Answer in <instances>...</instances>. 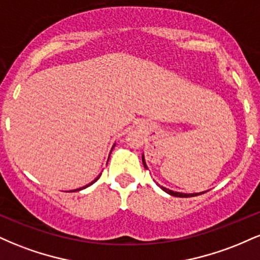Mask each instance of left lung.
I'll list each match as a JSON object with an SVG mask.
<instances>
[{
    "mask_svg": "<svg viewBox=\"0 0 260 260\" xmlns=\"http://www.w3.org/2000/svg\"><path fill=\"white\" fill-rule=\"evenodd\" d=\"M142 161H143V165H144V168L148 169L147 162H145V159H144V154L142 155ZM160 188L164 190V192L168 193V194L174 196V197H180V198H188V197H196V196H199V194H204V193L207 192V190H205V192H201V193H181V192H175V190H171V189H169V188L162 187V186H160Z\"/></svg>",
    "mask_w": 260,
    "mask_h": 260,
    "instance_id": "obj_1",
    "label": "left lung"
}]
</instances>
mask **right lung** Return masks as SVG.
Returning a JSON list of instances; mask_svg holds the SVG:
<instances>
[{"mask_svg":"<svg viewBox=\"0 0 260 260\" xmlns=\"http://www.w3.org/2000/svg\"><path fill=\"white\" fill-rule=\"evenodd\" d=\"M110 157V156H109ZM100 176H101V174L99 175V176H98V177L96 178H95V180L94 181H92V182H90V183H89V184H86V186H84V187H82V188H78V189H74V190H80V189H84V188H86V187H89V186H90V184H92V183H94V182H96L98 180H99V177H100ZM72 192H73V190H72Z\"/></svg>","mask_w":260,"mask_h":260,"instance_id":"obj_1","label":"right lung"}]
</instances>
